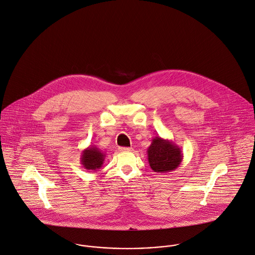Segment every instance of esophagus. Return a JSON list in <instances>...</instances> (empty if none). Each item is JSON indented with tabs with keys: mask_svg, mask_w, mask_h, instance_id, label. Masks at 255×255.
I'll return each mask as SVG.
<instances>
[{
	"mask_svg": "<svg viewBox=\"0 0 255 255\" xmlns=\"http://www.w3.org/2000/svg\"><path fill=\"white\" fill-rule=\"evenodd\" d=\"M119 150L120 151H131L132 148L131 147H120Z\"/></svg>",
	"mask_w": 255,
	"mask_h": 255,
	"instance_id": "1",
	"label": "esophagus"
}]
</instances>
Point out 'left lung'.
I'll list each match as a JSON object with an SVG mask.
<instances>
[{
  "instance_id": "8db88e82",
  "label": "left lung",
  "mask_w": 255,
  "mask_h": 255,
  "mask_svg": "<svg viewBox=\"0 0 255 255\" xmlns=\"http://www.w3.org/2000/svg\"><path fill=\"white\" fill-rule=\"evenodd\" d=\"M148 163L156 173H167L179 167L183 154L181 148L173 141L155 136L147 148Z\"/></svg>"
}]
</instances>
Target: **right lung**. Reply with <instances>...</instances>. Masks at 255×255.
Segmentation results:
<instances>
[{
  "mask_svg": "<svg viewBox=\"0 0 255 255\" xmlns=\"http://www.w3.org/2000/svg\"><path fill=\"white\" fill-rule=\"evenodd\" d=\"M105 157V152H103L96 145H90L82 151L80 162L83 168L95 172L103 166Z\"/></svg>",
  "mask_w": 255,
  "mask_h": 255,
  "instance_id": "obj_1",
  "label": "right lung"
}]
</instances>
